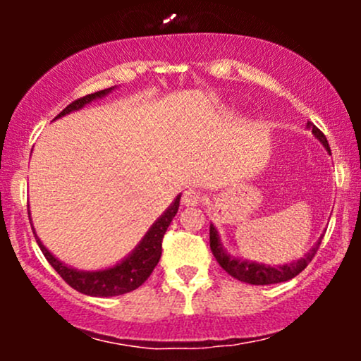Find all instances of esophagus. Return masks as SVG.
I'll return each mask as SVG.
<instances>
[{
    "label": "esophagus",
    "instance_id": "esophagus-1",
    "mask_svg": "<svg viewBox=\"0 0 361 361\" xmlns=\"http://www.w3.org/2000/svg\"><path fill=\"white\" fill-rule=\"evenodd\" d=\"M202 193L198 192V190H193V188H188V190H185V193H183V198H181V202H183V205H186V207H193V205H198L202 202Z\"/></svg>",
    "mask_w": 361,
    "mask_h": 361
}]
</instances>
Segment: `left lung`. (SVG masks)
Wrapping results in <instances>:
<instances>
[{"label":"left lung","instance_id":"8db88e82","mask_svg":"<svg viewBox=\"0 0 361 361\" xmlns=\"http://www.w3.org/2000/svg\"><path fill=\"white\" fill-rule=\"evenodd\" d=\"M307 128L312 130L314 137L319 139V142H321L326 151L331 154V149L326 140V135L310 122H307ZM321 241H322V235L317 239V243L314 244L307 252H305L304 258L290 261V263H285V264H279V267H270V264L244 259V258H239V256H233L231 252H227V250L221 243V235H219L217 227H215L214 224H210V250H212V255L215 256V259H217V263L221 264L224 270L229 273L231 276H234V279L241 281H246V283H251V285H271V283H280V281L292 280L293 276L299 275L310 261H312L314 255H316L319 250V244H321Z\"/></svg>","mask_w":361,"mask_h":361}]
</instances>
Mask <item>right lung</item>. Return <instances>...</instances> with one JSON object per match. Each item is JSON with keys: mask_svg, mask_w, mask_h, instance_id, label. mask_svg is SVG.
Instances as JSON below:
<instances>
[{"mask_svg": "<svg viewBox=\"0 0 361 361\" xmlns=\"http://www.w3.org/2000/svg\"><path fill=\"white\" fill-rule=\"evenodd\" d=\"M117 86H111V88L97 91V93L86 94V97L80 98V100L73 102L71 105L66 106L64 110L57 115L56 118L64 117V115L73 114V111L81 110L82 106H86L88 103L94 100H102L106 94H110ZM180 198L181 193L176 195V198L173 200V204L164 210L163 214L157 217V221L149 227V231L144 234V238L140 239L137 246L134 247L123 259H120L118 263H115L114 267L102 268V270H78V268L69 267V264L62 263L59 258L52 255L47 247L44 246L40 238L37 235L35 229V239L39 244L40 251L44 252L45 259L51 263V267L62 276V280L68 285H71L74 290L85 293L90 297H115L122 295V293L132 292L149 279L152 270L156 268V264L159 263L161 258V243H163V235L166 233V229L171 224L173 217L178 212V207H180ZM28 217H30L32 224V215L28 210Z\"/></svg>", "mask_w": 361, "mask_h": 361, "instance_id": "add662e5", "label": "right lung"}]
</instances>
